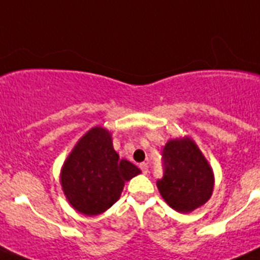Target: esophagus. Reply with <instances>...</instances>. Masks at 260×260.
<instances>
[{
  "mask_svg": "<svg viewBox=\"0 0 260 260\" xmlns=\"http://www.w3.org/2000/svg\"><path fill=\"white\" fill-rule=\"evenodd\" d=\"M140 168H141L144 174H147V172H149V165H147V163H141V165H140Z\"/></svg>",
  "mask_w": 260,
  "mask_h": 260,
  "instance_id": "obj_1",
  "label": "esophagus"
}]
</instances>
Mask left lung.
Segmentation results:
<instances>
[{
	"label": "left lung",
	"instance_id": "1",
	"mask_svg": "<svg viewBox=\"0 0 260 260\" xmlns=\"http://www.w3.org/2000/svg\"><path fill=\"white\" fill-rule=\"evenodd\" d=\"M163 162L165 174L156 186L175 211L188 214L211 198L214 171L191 137L168 140L163 149Z\"/></svg>",
	"mask_w": 260,
	"mask_h": 260
}]
</instances>
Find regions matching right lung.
<instances>
[{"instance_id": "right-lung-1", "label": "right lung", "mask_w": 260, "mask_h": 260, "mask_svg": "<svg viewBox=\"0 0 260 260\" xmlns=\"http://www.w3.org/2000/svg\"><path fill=\"white\" fill-rule=\"evenodd\" d=\"M141 174L114 150L111 132L90 128L76 142L60 170V185L70 205L80 214L94 216L109 210L124 188V182Z\"/></svg>"}]
</instances>
